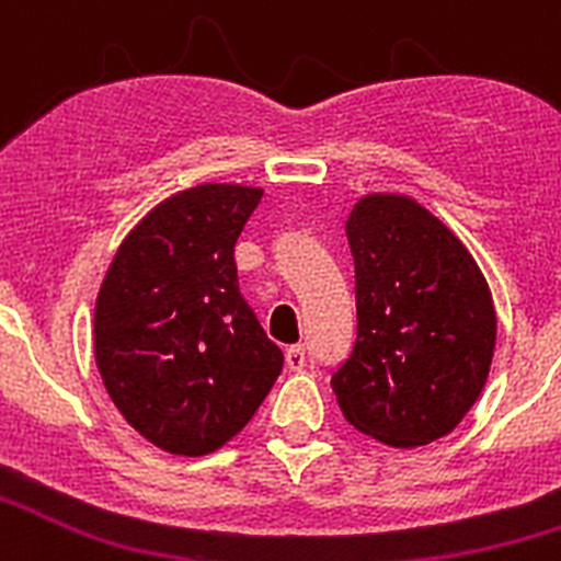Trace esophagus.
Listing matches in <instances>:
<instances>
[{"label":"esophagus","mask_w":561,"mask_h":561,"mask_svg":"<svg viewBox=\"0 0 561 561\" xmlns=\"http://www.w3.org/2000/svg\"><path fill=\"white\" fill-rule=\"evenodd\" d=\"M286 365H289V370H304L306 368V348H304V345H291V348H286Z\"/></svg>","instance_id":"esophagus-1"}]
</instances>
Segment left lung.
<instances>
[{"mask_svg":"<svg viewBox=\"0 0 561 561\" xmlns=\"http://www.w3.org/2000/svg\"><path fill=\"white\" fill-rule=\"evenodd\" d=\"M356 342L331 374L340 410L388 447L444 438L478 401L497 317L483 272L444 221L408 196L370 193L345 221Z\"/></svg>","mask_w":561,"mask_h":561,"instance_id":"obj_1","label":"left lung"}]
</instances>
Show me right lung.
Instances as JSON below:
<instances>
[{
  "mask_svg": "<svg viewBox=\"0 0 561 561\" xmlns=\"http://www.w3.org/2000/svg\"><path fill=\"white\" fill-rule=\"evenodd\" d=\"M261 196L244 185L176 193L128 232L98 291L103 385L123 419L165 453L219 449L284 370L232 257Z\"/></svg>",
  "mask_w": 561,
  "mask_h": 561,
  "instance_id": "obj_1",
  "label": "right lung"
}]
</instances>
